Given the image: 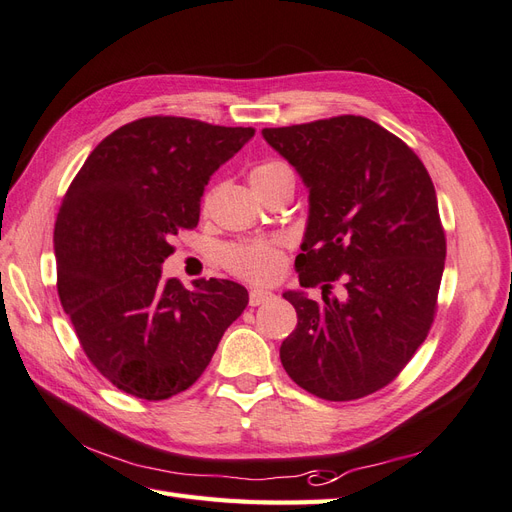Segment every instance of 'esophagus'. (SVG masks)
I'll return each instance as SVG.
<instances>
[{
    "mask_svg": "<svg viewBox=\"0 0 512 512\" xmlns=\"http://www.w3.org/2000/svg\"><path fill=\"white\" fill-rule=\"evenodd\" d=\"M273 297L275 294L273 292H269V290H262V288H254L252 292H250V305H262V303H269V301H273Z\"/></svg>",
    "mask_w": 512,
    "mask_h": 512,
    "instance_id": "34e87169",
    "label": "esophagus"
}]
</instances>
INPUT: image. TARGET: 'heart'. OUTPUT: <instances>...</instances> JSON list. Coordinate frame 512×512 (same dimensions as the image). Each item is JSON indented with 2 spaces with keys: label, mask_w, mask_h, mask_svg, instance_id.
I'll use <instances>...</instances> for the list:
<instances>
[{
  "label": "heart",
  "mask_w": 512,
  "mask_h": 512,
  "mask_svg": "<svg viewBox=\"0 0 512 512\" xmlns=\"http://www.w3.org/2000/svg\"><path fill=\"white\" fill-rule=\"evenodd\" d=\"M292 177V170L288 164L280 160H267L260 162L252 168L250 181L254 190L265 188V185L282 179ZM224 265L230 273H235L241 280L254 282V284H269L280 277L284 269V254H282V241L277 239H250L230 245L222 254Z\"/></svg>",
  "instance_id": "b5f03b06"
}]
</instances>
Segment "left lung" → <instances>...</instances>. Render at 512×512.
<instances>
[{
	"instance_id": "1",
	"label": "left lung",
	"mask_w": 512,
	"mask_h": 512,
	"mask_svg": "<svg viewBox=\"0 0 512 512\" xmlns=\"http://www.w3.org/2000/svg\"><path fill=\"white\" fill-rule=\"evenodd\" d=\"M297 170L309 215L294 260L303 288L286 290L297 329L280 359L301 389L329 401L376 393L408 365L436 314L446 239L431 177L416 153L356 115L265 128ZM333 281L344 300L331 298Z\"/></svg>"
}]
</instances>
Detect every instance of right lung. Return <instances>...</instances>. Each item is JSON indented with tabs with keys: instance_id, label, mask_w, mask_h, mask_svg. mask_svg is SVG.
<instances>
[{
	"instance_id": "add662e5",
	"label": "right lung",
	"mask_w": 512,
	"mask_h": 512,
	"mask_svg": "<svg viewBox=\"0 0 512 512\" xmlns=\"http://www.w3.org/2000/svg\"><path fill=\"white\" fill-rule=\"evenodd\" d=\"M185 117L126 123L89 153L55 222L57 292L100 374L138 399L200 378L247 307L230 280L162 277L179 230L194 228L211 175L254 136Z\"/></svg>"
}]
</instances>
